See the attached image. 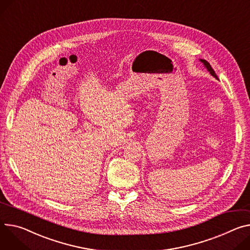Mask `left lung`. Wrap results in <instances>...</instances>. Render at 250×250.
Instances as JSON below:
<instances>
[{
  "label": "left lung",
  "instance_id": "1",
  "mask_svg": "<svg viewBox=\"0 0 250 250\" xmlns=\"http://www.w3.org/2000/svg\"><path fill=\"white\" fill-rule=\"evenodd\" d=\"M199 61H200L202 63H203V65H204V66L207 67V70L209 72V74H210L212 77H214L216 80H218V78H217L216 74L214 73V71H213V69H212V67H211V65L209 64V62H207L206 60H202V59H200Z\"/></svg>",
  "mask_w": 250,
  "mask_h": 250
}]
</instances>
